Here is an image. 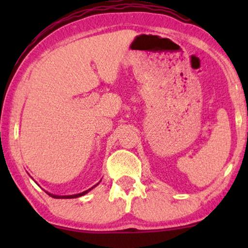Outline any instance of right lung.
I'll return each instance as SVG.
<instances>
[{"label":"right lung","instance_id":"add662e5","mask_svg":"<svg viewBox=\"0 0 248 248\" xmlns=\"http://www.w3.org/2000/svg\"><path fill=\"white\" fill-rule=\"evenodd\" d=\"M97 185H98V184H97ZM97 185L93 186V187L89 188V189H87V191H84V192H82V193H79V194H73V195H63V196H61V195H54V194H50V193H48V192H46V193H47V194H48L49 196H52V198H54V199H76V198H80V196H82V195H84V194H87L88 192L91 191V189H93V187H96Z\"/></svg>","mask_w":248,"mask_h":248}]
</instances>
